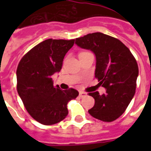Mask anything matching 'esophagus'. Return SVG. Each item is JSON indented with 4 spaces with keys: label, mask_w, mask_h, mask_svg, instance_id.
<instances>
[{
    "label": "esophagus",
    "mask_w": 151,
    "mask_h": 151,
    "mask_svg": "<svg viewBox=\"0 0 151 151\" xmlns=\"http://www.w3.org/2000/svg\"><path fill=\"white\" fill-rule=\"evenodd\" d=\"M79 96H80L81 98H84V97H85L86 96H87V93H85V92H79Z\"/></svg>",
    "instance_id": "1"
}]
</instances>
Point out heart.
<instances>
[{
  "label": "heart",
  "instance_id": "b5f03b06",
  "mask_svg": "<svg viewBox=\"0 0 151 151\" xmlns=\"http://www.w3.org/2000/svg\"><path fill=\"white\" fill-rule=\"evenodd\" d=\"M81 53H84V52H81Z\"/></svg>",
  "mask_w": 151,
  "mask_h": 151
}]
</instances>
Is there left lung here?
<instances>
[{"instance_id": "obj_1", "label": "left lung", "mask_w": 151, "mask_h": 151, "mask_svg": "<svg viewBox=\"0 0 151 151\" xmlns=\"http://www.w3.org/2000/svg\"><path fill=\"white\" fill-rule=\"evenodd\" d=\"M78 47L96 55L95 76L106 93L91 92L94 106L92 117L106 122L114 121L125 111L136 92L139 68L130 50L118 39L103 33H92L76 39Z\"/></svg>"}]
</instances>
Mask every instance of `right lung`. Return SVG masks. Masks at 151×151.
I'll use <instances>...</instances> for the list:
<instances>
[{
    "mask_svg": "<svg viewBox=\"0 0 151 151\" xmlns=\"http://www.w3.org/2000/svg\"><path fill=\"white\" fill-rule=\"evenodd\" d=\"M74 40L42 41L20 60L17 70V91L27 112L45 125L56 124L68 114L67 103L78 96L73 88L54 87L52 75L62 69L64 56Z\"/></svg>",
    "mask_w": 151,
    "mask_h": 151,
    "instance_id": "obj_1",
    "label": "right lung"
}]
</instances>
